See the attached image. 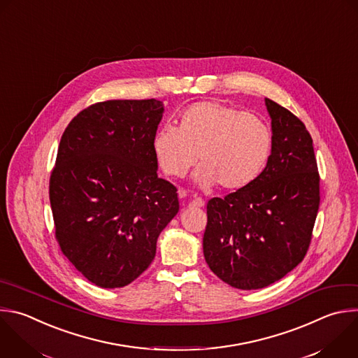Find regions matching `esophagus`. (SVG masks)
<instances>
[{"mask_svg": "<svg viewBox=\"0 0 358 358\" xmlns=\"http://www.w3.org/2000/svg\"><path fill=\"white\" fill-rule=\"evenodd\" d=\"M205 205V201L202 199V198H194L191 202H189V206H192V208H202Z\"/></svg>", "mask_w": 358, "mask_h": 358, "instance_id": "34e87169", "label": "esophagus"}]
</instances>
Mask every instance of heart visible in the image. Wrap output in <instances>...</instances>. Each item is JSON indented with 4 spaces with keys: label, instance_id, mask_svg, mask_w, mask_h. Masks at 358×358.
<instances>
[{
    "label": "heart",
    "instance_id": "b5f03b06",
    "mask_svg": "<svg viewBox=\"0 0 358 358\" xmlns=\"http://www.w3.org/2000/svg\"><path fill=\"white\" fill-rule=\"evenodd\" d=\"M153 152L162 170L182 177L199 160V185L216 182L241 191L266 170L273 153V132L253 113L215 101H201L180 113L178 128L163 125L153 138Z\"/></svg>",
    "mask_w": 358,
    "mask_h": 358
}]
</instances>
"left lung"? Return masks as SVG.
Here are the masks:
<instances>
[{"instance_id": "left-lung-1", "label": "left lung", "mask_w": 358, "mask_h": 358, "mask_svg": "<svg viewBox=\"0 0 358 358\" xmlns=\"http://www.w3.org/2000/svg\"><path fill=\"white\" fill-rule=\"evenodd\" d=\"M273 153L248 188L206 205L203 256L223 282L259 289L281 280L305 257L320 195L313 142L303 122L266 98Z\"/></svg>"}]
</instances>
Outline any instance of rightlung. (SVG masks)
<instances>
[{"label": "right lung", "instance_id": "obj_1", "mask_svg": "<svg viewBox=\"0 0 358 358\" xmlns=\"http://www.w3.org/2000/svg\"><path fill=\"white\" fill-rule=\"evenodd\" d=\"M157 99H110L66 128L49 196L56 241L92 284L121 288L153 262L157 237L180 209L177 188L157 177Z\"/></svg>", "mask_w": 358, "mask_h": 358}]
</instances>
